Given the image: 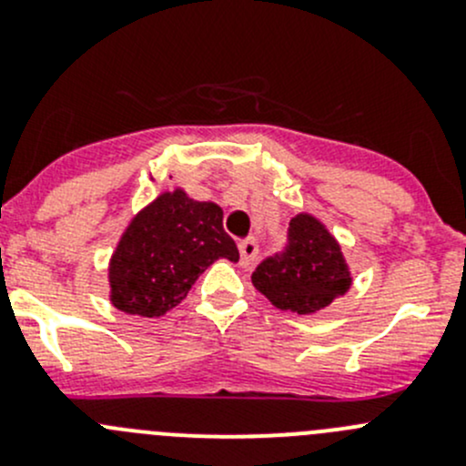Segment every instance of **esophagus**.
Returning a JSON list of instances; mask_svg holds the SVG:
<instances>
[{
    "label": "esophagus",
    "instance_id": "obj_1",
    "mask_svg": "<svg viewBox=\"0 0 466 466\" xmlns=\"http://www.w3.org/2000/svg\"><path fill=\"white\" fill-rule=\"evenodd\" d=\"M238 252H241L243 266H250V263H255L257 257H259V246H257L255 238H243V241L238 243Z\"/></svg>",
    "mask_w": 466,
    "mask_h": 466
}]
</instances>
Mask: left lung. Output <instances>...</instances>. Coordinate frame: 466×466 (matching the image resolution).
Returning <instances> with one entry per match:
<instances>
[{
	"label": "left lung",
	"mask_w": 466,
	"mask_h": 466,
	"mask_svg": "<svg viewBox=\"0 0 466 466\" xmlns=\"http://www.w3.org/2000/svg\"><path fill=\"white\" fill-rule=\"evenodd\" d=\"M252 284L281 311L311 316L350 290L351 275L329 229L311 214H298L286 248L257 266Z\"/></svg>",
	"instance_id": "1"
}]
</instances>
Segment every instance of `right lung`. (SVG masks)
<instances>
[{
	"label": "right lung",
	"mask_w": 466,
	"mask_h": 466,
	"mask_svg": "<svg viewBox=\"0 0 466 466\" xmlns=\"http://www.w3.org/2000/svg\"><path fill=\"white\" fill-rule=\"evenodd\" d=\"M216 259L238 261L223 209L191 200L182 189L157 196L130 220L112 255V304L130 316H164Z\"/></svg>",
	"instance_id": "add662e5"
}]
</instances>
